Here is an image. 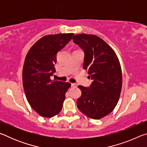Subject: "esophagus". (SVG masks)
Instances as JSON below:
<instances>
[{
    "label": "esophagus",
    "instance_id": "1",
    "mask_svg": "<svg viewBox=\"0 0 147 147\" xmlns=\"http://www.w3.org/2000/svg\"><path fill=\"white\" fill-rule=\"evenodd\" d=\"M71 86L72 87H74V88H76V87L77 86V84H74V83H73V84H71Z\"/></svg>",
    "mask_w": 147,
    "mask_h": 147
}]
</instances>
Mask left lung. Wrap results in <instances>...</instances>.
I'll return each mask as SVG.
<instances>
[{
  "mask_svg": "<svg viewBox=\"0 0 147 147\" xmlns=\"http://www.w3.org/2000/svg\"><path fill=\"white\" fill-rule=\"evenodd\" d=\"M74 43L83 50V68L93 80L89 88L79 86L82 95L76 102L79 110L93 119L108 115L118 102L122 88L120 63L113 50L95 35L77 34Z\"/></svg>",
  "mask_w": 147,
  "mask_h": 147,
  "instance_id": "1",
  "label": "left lung"
}]
</instances>
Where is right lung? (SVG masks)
<instances>
[{"instance_id": "obj_1", "label": "right lung", "mask_w": 147, "mask_h": 147, "mask_svg": "<svg viewBox=\"0 0 147 147\" xmlns=\"http://www.w3.org/2000/svg\"><path fill=\"white\" fill-rule=\"evenodd\" d=\"M74 34L48 35L36 42L24 60L23 84L28 103L44 117H52L60 112L65 93L71 84L52 81L54 65L59 51L71 40Z\"/></svg>"}]
</instances>
